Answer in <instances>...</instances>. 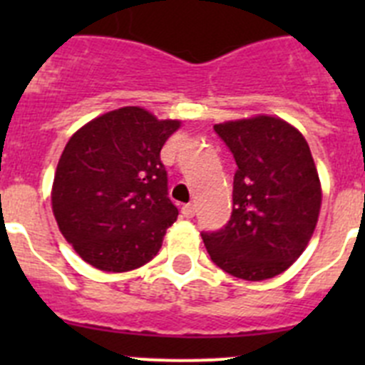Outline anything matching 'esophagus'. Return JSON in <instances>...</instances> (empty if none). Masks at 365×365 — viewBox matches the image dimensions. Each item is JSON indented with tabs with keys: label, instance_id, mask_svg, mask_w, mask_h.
<instances>
[{
	"label": "esophagus",
	"instance_id": "34e87169",
	"mask_svg": "<svg viewBox=\"0 0 365 365\" xmlns=\"http://www.w3.org/2000/svg\"><path fill=\"white\" fill-rule=\"evenodd\" d=\"M180 212H182V215H185L186 219L193 217V215H195V205H192V202H190V205H185L180 208Z\"/></svg>",
	"mask_w": 365,
	"mask_h": 365
}]
</instances>
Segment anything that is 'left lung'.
Instances as JSON below:
<instances>
[{
	"instance_id": "1",
	"label": "left lung",
	"mask_w": 365,
	"mask_h": 365,
	"mask_svg": "<svg viewBox=\"0 0 365 365\" xmlns=\"http://www.w3.org/2000/svg\"><path fill=\"white\" fill-rule=\"evenodd\" d=\"M234 155L230 221L202 241L219 269L247 282L282 274L302 256L318 222L322 188L307 140L278 117L214 125Z\"/></svg>"
}]
</instances>
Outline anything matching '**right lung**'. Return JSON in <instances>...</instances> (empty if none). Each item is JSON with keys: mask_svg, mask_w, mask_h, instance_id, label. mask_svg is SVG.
I'll return each mask as SVG.
<instances>
[{"mask_svg": "<svg viewBox=\"0 0 365 365\" xmlns=\"http://www.w3.org/2000/svg\"><path fill=\"white\" fill-rule=\"evenodd\" d=\"M179 125L128 106L93 118L69 138L51 199L58 228L89 265L128 272L157 256L179 215L160 163Z\"/></svg>", "mask_w": 365, "mask_h": 365, "instance_id": "add662e5", "label": "right lung"}]
</instances>
